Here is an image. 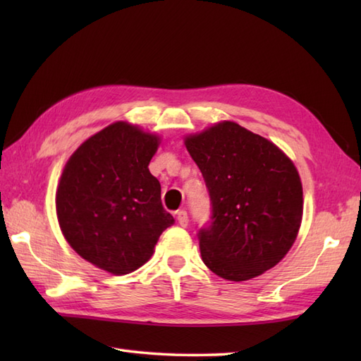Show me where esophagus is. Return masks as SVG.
<instances>
[{"label":"esophagus","mask_w":361,"mask_h":361,"mask_svg":"<svg viewBox=\"0 0 361 361\" xmlns=\"http://www.w3.org/2000/svg\"><path fill=\"white\" fill-rule=\"evenodd\" d=\"M176 220H178V224H180V226H183V228H186V226H188V224H189V217H188V212H186L185 209H180V211H176Z\"/></svg>","instance_id":"1"}]
</instances>
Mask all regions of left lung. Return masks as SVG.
Segmentation results:
<instances>
[{"label":"left lung","mask_w":361,"mask_h":361,"mask_svg":"<svg viewBox=\"0 0 361 361\" xmlns=\"http://www.w3.org/2000/svg\"><path fill=\"white\" fill-rule=\"evenodd\" d=\"M185 144L212 206L211 221L198 231L204 265L240 282L281 262L302 220V185L291 159L231 121L190 135Z\"/></svg>","instance_id":"obj_1"}]
</instances>
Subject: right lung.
<instances>
[{
	"label": "right lung",
	"instance_id": "obj_1",
	"mask_svg": "<svg viewBox=\"0 0 361 361\" xmlns=\"http://www.w3.org/2000/svg\"><path fill=\"white\" fill-rule=\"evenodd\" d=\"M158 145L157 135L114 122L88 137L63 169L56 194L60 229L101 270L118 276L137 270L175 221L149 171Z\"/></svg>",
	"mask_w": 361,
	"mask_h": 361
}]
</instances>
